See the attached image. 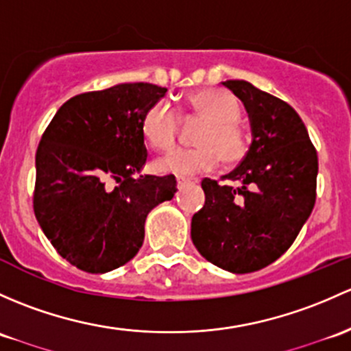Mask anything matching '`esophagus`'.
<instances>
[{
    "mask_svg": "<svg viewBox=\"0 0 351 351\" xmlns=\"http://www.w3.org/2000/svg\"><path fill=\"white\" fill-rule=\"evenodd\" d=\"M176 183H178L180 188H183L185 185H188V183H191V180L185 178V176H176Z\"/></svg>",
    "mask_w": 351,
    "mask_h": 351,
    "instance_id": "esophagus-1",
    "label": "esophagus"
}]
</instances>
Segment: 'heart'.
Returning <instances> with one entry per match:
<instances>
[{
	"mask_svg": "<svg viewBox=\"0 0 351 351\" xmlns=\"http://www.w3.org/2000/svg\"><path fill=\"white\" fill-rule=\"evenodd\" d=\"M188 106L205 121L197 138L200 146L173 147L156 160L158 171L190 176L215 168L219 156L227 165L239 163L247 153V138L237 124L241 109L234 95L208 88L191 94L188 97ZM178 114L166 102L151 106L141 121L143 136L154 149L171 146L178 134Z\"/></svg>",
	"mask_w": 351,
	"mask_h": 351,
	"instance_id": "heart-1",
	"label": "heart"
}]
</instances>
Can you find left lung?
<instances>
[{"instance_id": "1", "label": "left lung", "mask_w": 351, "mask_h": 351, "mask_svg": "<svg viewBox=\"0 0 351 351\" xmlns=\"http://www.w3.org/2000/svg\"><path fill=\"white\" fill-rule=\"evenodd\" d=\"M249 114L252 143L225 180L205 178V205L191 219V241L208 263L234 274L272 264L311 215L318 154L287 102L245 80H225Z\"/></svg>"}]
</instances>
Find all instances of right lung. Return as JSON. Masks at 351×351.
I'll use <instances>...</instances> for the list:
<instances>
[{"instance_id": "right-lung-1", "label": "right lung", "mask_w": 351, "mask_h": 351, "mask_svg": "<svg viewBox=\"0 0 351 351\" xmlns=\"http://www.w3.org/2000/svg\"><path fill=\"white\" fill-rule=\"evenodd\" d=\"M166 87L128 82L69 99L40 139L33 210L57 252L90 274L141 249L151 210L176 193L173 175H139L141 121Z\"/></svg>"}]
</instances>
